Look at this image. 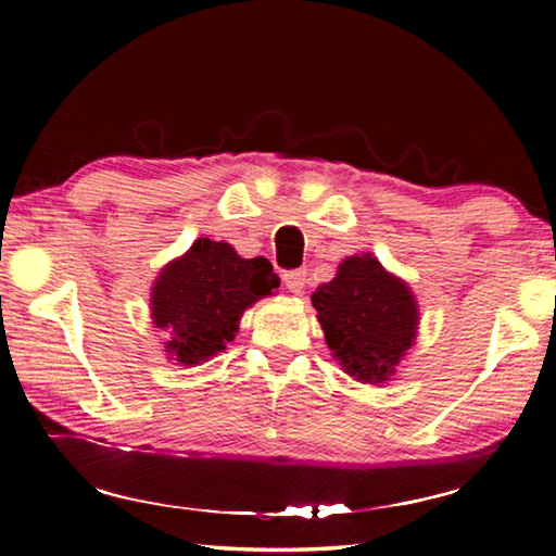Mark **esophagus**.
Masks as SVG:
<instances>
[{
  "instance_id": "1",
  "label": "esophagus",
  "mask_w": 556,
  "mask_h": 556,
  "mask_svg": "<svg viewBox=\"0 0 556 556\" xmlns=\"http://www.w3.org/2000/svg\"><path fill=\"white\" fill-rule=\"evenodd\" d=\"M281 281H285V287L289 291H294V294H301L306 287V269H289L281 275Z\"/></svg>"
}]
</instances>
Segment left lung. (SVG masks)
Segmentation results:
<instances>
[{
    "mask_svg": "<svg viewBox=\"0 0 556 556\" xmlns=\"http://www.w3.org/2000/svg\"><path fill=\"white\" fill-rule=\"evenodd\" d=\"M312 301L333 357L357 380H388L417 333L409 287L372 255L343 260L336 279L318 287Z\"/></svg>",
    "mask_w": 556,
    "mask_h": 556,
    "instance_id": "1",
    "label": "left lung"
}]
</instances>
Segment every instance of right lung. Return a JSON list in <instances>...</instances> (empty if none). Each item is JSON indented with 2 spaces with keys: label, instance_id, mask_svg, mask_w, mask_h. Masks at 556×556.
<instances>
[{
  "label": "right lung",
  "instance_id": "right-lung-1",
  "mask_svg": "<svg viewBox=\"0 0 556 556\" xmlns=\"http://www.w3.org/2000/svg\"><path fill=\"white\" fill-rule=\"evenodd\" d=\"M277 287L269 260H242L228 242L199 238L154 285V324L172 331L166 353L184 365H199L223 351L244 308Z\"/></svg>",
  "mask_w": 556,
  "mask_h": 556
}]
</instances>
